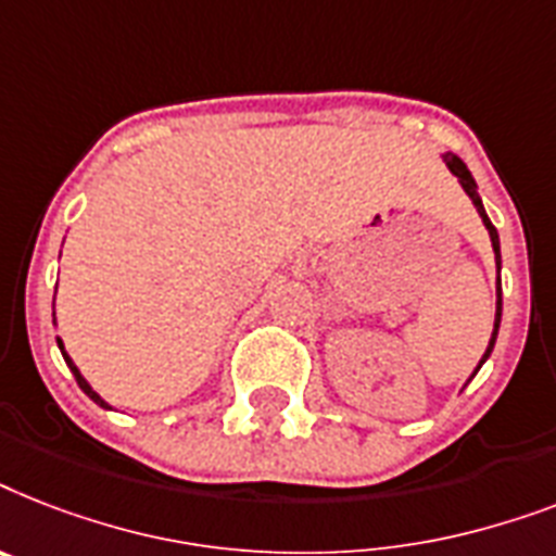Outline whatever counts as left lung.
Instances as JSON below:
<instances>
[{
    "mask_svg": "<svg viewBox=\"0 0 556 556\" xmlns=\"http://www.w3.org/2000/svg\"><path fill=\"white\" fill-rule=\"evenodd\" d=\"M442 160L447 163V168L454 172L456 180H459V186L465 189V194L470 198V203L477 206L479 217H482V224H485L488 235H491V247H494V255H496V269H503V255H500V235H496V226L491 224V217H488L485 206H482V198H479L477 192V180H473V175H470V168L462 163V157H456L454 152H447L442 154ZM500 321H503V287H500V281H496V315H494V332H491V341H488V348H485V355H482V362H479V367L488 362V355L494 353V344H496V332H500ZM477 367V370H479ZM477 370H473V376H477ZM470 376V379H473Z\"/></svg>",
    "mask_w": 556,
    "mask_h": 556,
    "instance_id": "left-lung-1",
    "label": "left lung"
}]
</instances>
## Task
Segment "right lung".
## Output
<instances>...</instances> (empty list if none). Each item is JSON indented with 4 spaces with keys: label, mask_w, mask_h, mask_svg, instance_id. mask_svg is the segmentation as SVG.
<instances>
[{
    "label": "right lung",
    "mask_w": 556,
    "mask_h": 556,
    "mask_svg": "<svg viewBox=\"0 0 556 556\" xmlns=\"http://www.w3.org/2000/svg\"><path fill=\"white\" fill-rule=\"evenodd\" d=\"M53 324H56V318H53ZM56 344H60V353H62V358H65V364H68V367H71V372H74V379H77L79 390H83V393H86V396L91 399V402H97V404H100V407H105V410H111V407H109V402H105V399H102L100 393H97V390L91 388V384H88V381H86V376H83V372H79V367H77V364L71 362V355L65 353V344H62V339H56Z\"/></svg>",
    "instance_id": "right-lung-1"
}]
</instances>
